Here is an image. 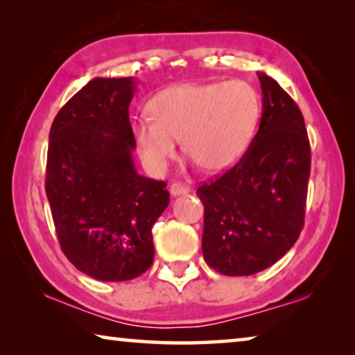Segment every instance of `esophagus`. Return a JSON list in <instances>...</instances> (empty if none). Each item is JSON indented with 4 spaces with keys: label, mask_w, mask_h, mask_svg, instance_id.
<instances>
[{
    "label": "esophagus",
    "mask_w": 355,
    "mask_h": 355,
    "mask_svg": "<svg viewBox=\"0 0 355 355\" xmlns=\"http://www.w3.org/2000/svg\"><path fill=\"white\" fill-rule=\"evenodd\" d=\"M169 191H171V196L178 197V196H182V194H188V192L191 191V188H189V186L183 184V183H172Z\"/></svg>",
    "instance_id": "1"
}]
</instances>
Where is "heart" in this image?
I'll return each mask as SVG.
<instances>
[{"mask_svg": "<svg viewBox=\"0 0 355 355\" xmlns=\"http://www.w3.org/2000/svg\"><path fill=\"white\" fill-rule=\"evenodd\" d=\"M150 117L133 122L144 163L163 172L175 158L177 139L207 172H222L241 158L260 116V98L249 83L175 84L155 95Z\"/></svg>", "mask_w": 355, "mask_h": 355, "instance_id": "obj_1", "label": "heart"}]
</instances>
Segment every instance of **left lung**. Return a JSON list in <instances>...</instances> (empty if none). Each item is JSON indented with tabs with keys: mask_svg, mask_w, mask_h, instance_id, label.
Instances as JSON below:
<instances>
[{
	"mask_svg": "<svg viewBox=\"0 0 355 355\" xmlns=\"http://www.w3.org/2000/svg\"><path fill=\"white\" fill-rule=\"evenodd\" d=\"M260 127L241 159L199 186L202 252L224 275H252L279 261L304 228L310 142L304 116L271 76L258 71Z\"/></svg>",
	"mask_w": 355,
	"mask_h": 355,
	"instance_id": "left-lung-1",
	"label": "left lung"
}]
</instances>
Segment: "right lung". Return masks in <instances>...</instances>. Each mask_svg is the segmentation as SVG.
Wrapping results in <instances>:
<instances>
[{
  "mask_svg": "<svg viewBox=\"0 0 355 355\" xmlns=\"http://www.w3.org/2000/svg\"><path fill=\"white\" fill-rule=\"evenodd\" d=\"M133 78H94L56 114L45 191L58 241L92 279L139 277L153 263L152 227L169 205L164 182L136 172L128 106Z\"/></svg>",
  "mask_w": 355,
  "mask_h": 355,
  "instance_id": "obj_1",
  "label": "right lung"
}]
</instances>
